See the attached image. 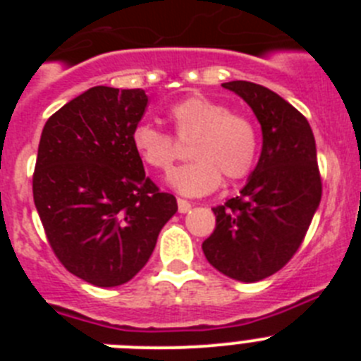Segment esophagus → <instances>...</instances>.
Wrapping results in <instances>:
<instances>
[{"mask_svg": "<svg viewBox=\"0 0 361 361\" xmlns=\"http://www.w3.org/2000/svg\"><path fill=\"white\" fill-rule=\"evenodd\" d=\"M177 206H178V212H180V213H188L191 209V204L188 202V200H184V199H178Z\"/></svg>", "mask_w": 361, "mask_h": 361, "instance_id": "34e87169", "label": "esophagus"}]
</instances>
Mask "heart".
<instances>
[{
  "label": "heart",
  "instance_id": "heart-1",
  "mask_svg": "<svg viewBox=\"0 0 361 361\" xmlns=\"http://www.w3.org/2000/svg\"><path fill=\"white\" fill-rule=\"evenodd\" d=\"M175 137L190 142L195 159L170 175V184L183 195L199 197L216 190L222 177L240 180L253 170L258 155V132L244 114L229 110L206 95H190L168 110ZM177 141L152 124H137L132 146L142 162L157 171H170L177 157Z\"/></svg>",
  "mask_w": 361,
  "mask_h": 361
}]
</instances>
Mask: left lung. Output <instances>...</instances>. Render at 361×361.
I'll list each match as a JSON object with an SVG mask.
<instances>
[{
  "instance_id": "8db88e82",
  "label": "left lung",
  "mask_w": 361,
  "mask_h": 361,
  "mask_svg": "<svg viewBox=\"0 0 361 361\" xmlns=\"http://www.w3.org/2000/svg\"><path fill=\"white\" fill-rule=\"evenodd\" d=\"M262 126V153L240 195L213 208L216 226L202 242L215 269L258 282L298 251L322 199L314 135L295 106L262 85L229 81Z\"/></svg>"
}]
</instances>
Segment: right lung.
<instances>
[{"label": "right lung", "instance_id": "add662e5", "mask_svg": "<svg viewBox=\"0 0 361 361\" xmlns=\"http://www.w3.org/2000/svg\"><path fill=\"white\" fill-rule=\"evenodd\" d=\"M146 106L141 88L94 86L59 108L41 133L34 204L59 262L97 288L132 280L177 212L132 146Z\"/></svg>", "mask_w": 361, "mask_h": 361}]
</instances>
